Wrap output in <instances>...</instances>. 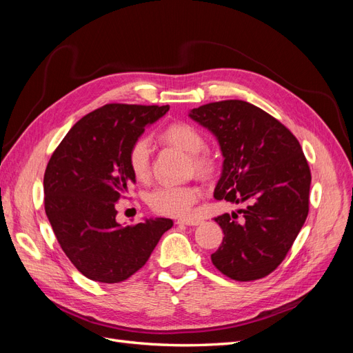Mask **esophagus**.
Returning a JSON list of instances; mask_svg holds the SVG:
<instances>
[{"instance_id": "34e87169", "label": "esophagus", "mask_w": 353, "mask_h": 353, "mask_svg": "<svg viewBox=\"0 0 353 353\" xmlns=\"http://www.w3.org/2000/svg\"><path fill=\"white\" fill-rule=\"evenodd\" d=\"M201 221L200 219H178L176 223H181V225H199Z\"/></svg>"}]
</instances>
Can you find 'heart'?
Segmentation results:
<instances>
[{"label": "heart", "mask_w": 353, "mask_h": 353, "mask_svg": "<svg viewBox=\"0 0 353 353\" xmlns=\"http://www.w3.org/2000/svg\"><path fill=\"white\" fill-rule=\"evenodd\" d=\"M163 141L190 153L191 169L201 176H208L215 169V159L206 150L205 135L199 128L188 122H175L162 132ZM128 165L132 175L145 183L152 175V143L147 137L135 140L128 152ZM201 197V188L196 184L160 185L148 194V205L160 215L190 218L196 203Z\"/></svg>", "instance_id": "obj_1"}]
</instances>
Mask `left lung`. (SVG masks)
<instances>
[{
	"mask_svg": "<svg viewBox=\"0 0 353 353\" xmlns=\"http://www.w3.org/2000/svg\"><path fill=\"white\" fill-rule=\"evenodd\" d=\"M191 119L216 135L223 169L213 197L248 203L215 216L223 231L212 263L228 279H263L285 259L309 212L311 169L297 138L274 116L243 100L203 104Z\"/></svg>",
	"mask_w": 353,
	"mask_h": 353,
	"instance_id": "8db88e82",
	"label": "left lung"
}]
</instances>
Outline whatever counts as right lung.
Instances as JSON below:
<instances>
[{"instance_id":"1","label":"right lung","mask_w":353,"mask_h":353,"mask_svg":"<svg viewBox=\"0 0 353 353\" xmlns=\"http://www.w3.org/2000/svg\"><path fill=\"white\" fill-rule=\"evenodd\" d=\"M169 110V105L110 103L72 126L44 174V206L63 252L82 275L114 284L130 279L150 258L172 219L122 227L114 205L135 183L128 152Z\"/></svg>"}]
</instances>
